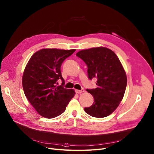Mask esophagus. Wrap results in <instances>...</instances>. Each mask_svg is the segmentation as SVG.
Returning <instances> with one entry per match:
<instances>
[{"instance_id":"1","label":"esophagus","mask_w":154,"mask_h":154,"mask_svg":"<svg viewBox=\"0 0 154 154\" xmlns=\"http://www.w3.org/2000/svg\"><path fill=\"white\" fill-rule=\"evenodd\" d=\"M75 91L76 92L77 94H81V93H83V92H84V89H82V90H75Z\"/></svg>"}]
</instances>
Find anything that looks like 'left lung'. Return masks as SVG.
Segmentation results:
<instances>
[{
	"label": "left lung",
	"mask_w": 154,
	"mask_h": 154,
	"mask_svg": "<svg viewBox=\"0 0 154 154\" xmlns=\"http://www.w3.org/2000/svg\"><path fill=\"white\" fill-rule=\"evenodd\" d=\"M76 56L87 64L88 79H97V88L87 89L94 102L85 108V111L95 118L108 116L119 106L127 85L126 74L119 58L113 51L104 47L82 50Z\"/></svg>",
	"instance_id": "8db88e82"
}]
</instances>
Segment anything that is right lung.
Masks as SVG:
<instances>
[{"label":"right lung","mask_w":154,"mask_h":154,"mask_svg":"<svg viewBox=\"0 0 154 154\" xmlns=\"http://www.w3.org/2000/svg\"><path fill=\"white\" fill-rule=\"evenodd\" d=\"M75 49H43L36 52L25 69L22 85L25 95L38 113L46 118L61 115L75 95L73 89L64 88L60 66ZM59 79L62 80L57 86Z\"/></svg>","instance_id":"obj_1"}]
</instances>
